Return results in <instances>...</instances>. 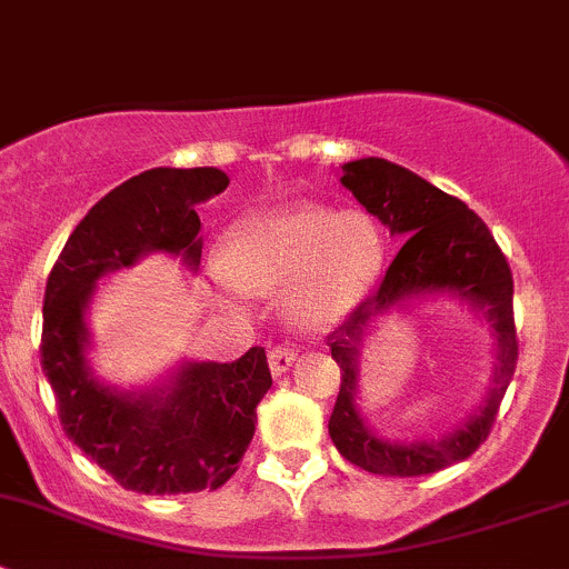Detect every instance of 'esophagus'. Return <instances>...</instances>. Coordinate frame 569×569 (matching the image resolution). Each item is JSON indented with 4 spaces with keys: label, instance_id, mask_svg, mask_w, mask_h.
<instances>
[{
    "label": "esophagus",
    "instance_id": "obj_1",
    "mask_svg": "<svg viewBox=\"0 0 569 569\" xmlns=\"http://www.w3.org/2000/svg\"><path fill=\"white\" fill-rule=\"evenodd\" d=\"M267 358H269V369H272V375L278 377V375H283V371L289 369L291 363H295L297 349L291 347V343H286V341L272 343V347H269V352H267Z\"/></svg>",
    "mask_w": 569,
    "mask_h": 569
}]
</instances>
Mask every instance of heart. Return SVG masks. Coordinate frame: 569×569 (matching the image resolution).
I'll use <instances>...</instances> for the list:
<instances>
[{"mask_svg": "<svg viewBox=\"0 0 569 569\" xmlns=\"http://www.w3.org/2000/svg\"><path fill=\"white\" fill-rule=\"evenodd\" d=\"M386 239L363 211L289 203L239 220L214 274L228 291L286 289V308L300 325L341 319L375 286Z\"/></svg>", "mask_w": 569, "mask_h": 569, "instance_id": "heart-1", "label": "heart"}]
</instances>
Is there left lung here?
I'll use <instances>...</instances> for the list:
<instances>
[{
	"label": "left lung",
	"instance_id": "obj_1",
	"mask_svg": "<svg viewBox=\"0 0 569 569\" xmlns=\"http://www.w3.org/2000/svg\"><path fill=\"white\" fill-rule=\"evenodd\" d=\"M341 183L380 217L382 226L405 244L396 252L386 278L352 308L347 319L327 336L332 360L341 369L336 407L330 416V438L343 460L380 476H427L468 460L487 440L498 407L518 369V330L512 308V269L490 228L455 194L432 187L421 176L388 162L358 159L343 164ZM451 290L481 307L493 321L499 338V366L486 407L443 441L386 445L375 439L353 407L357 390V355L362 330L371 316L416 293Z\"/></svg>",
	"mask_w": 569,
	"mask_h": 569
}]
</instances>
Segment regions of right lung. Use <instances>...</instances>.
I'll return each mask as SVG.
<instances>
[{
	"mask_svg": "<svg viewBox=\"0 0 569 569\" xmlns=\"http://www.w3.org/2000/svg\"><path fill=\"white\" fill-rule=\"evenodd\" d=\"M217 168H153L101 198L73 228L51 267L43 295L40 366L54 391L68 438L120 487L146 496L217 490L237 473L256 407L272 386L263 347L233 363H189L159 393L109 391L84 363L93 286L142 252L164 250L200 263L194 206L220 194Z\"/></svg>",
	"mask_w": 569,
	"mask_h": 569,
	"instance_id": "add662e5",
	"label": "right lung"
}]
</instances>
